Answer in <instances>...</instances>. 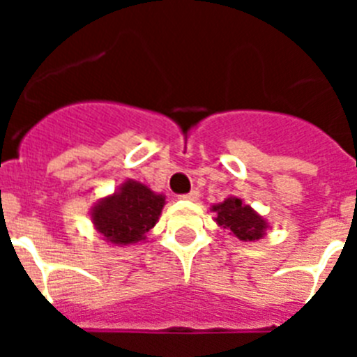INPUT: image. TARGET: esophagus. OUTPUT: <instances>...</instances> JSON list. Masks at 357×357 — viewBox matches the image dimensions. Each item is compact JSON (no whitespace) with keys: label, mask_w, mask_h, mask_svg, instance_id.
Segmentation results:
<instances>
[{"label":"esophagus","mask_w":357,"mask_h":357,"mask_svg":"<svg viewBox=\"0 0 357 357\" xmlns=\"http://www.w3.org/2000/svg\"><path fill=\"white\" fill-rule=\"evenodd\" d=\"M198 197H200V195H198V191H191V193H188V195H182V198H184V200H189V202H197Z\"/></svg>","instance_id":"34e87169"}]
</instances>
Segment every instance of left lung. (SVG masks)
<instances>
[{"instance_id":"8db88e82","label":"left lung","mask_w":357,"mask_h":357,"mask_svg":"<svg viewBox=\"0 0 357 357\" xmlns=\"http://www.w3.org/2000/svg\"><path fill=\"white\" fill-rule=\"evenodd\" d=\"M211 213H214L216 225L229 230V234L238 238L239 241H259L270 229L266 218L261 216L239 197H227L220 204H213Z\"/></svg>"}]
</instances>
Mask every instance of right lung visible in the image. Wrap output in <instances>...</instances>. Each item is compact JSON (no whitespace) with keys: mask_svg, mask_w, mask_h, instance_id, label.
I'll return each instance as SVG.
<instances>
[{"mask_svg":"<svg viewBox=\"0 0 357 357\" xmlns=\"http://www.w3.org/2000/svg\"><path fill=\"white\" fill-rule=\"evenodd\" d=\"M166 206L162 193L151 191L146 184L127 178L114 193L107 195L91 207L94 230L112 247H128L146 241V236Z\"/></svg>","mask_w":357,"mask_h":357,"instance_id":"obj_1","label":"right lung"}]
</instances>
